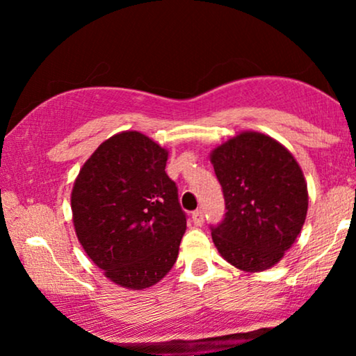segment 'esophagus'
<instances>
[{
    "mask_svg": "<svg viewBox=\"0 0 356 356\" xmlns=\"http://www.w3.org/2000/svg\"><path fill=\"white\" fill-rule=\"evenodd\" d=\"M193 222H194V225H202L204 223V212L201 211V209H197V211H194L193 212Z\"/></svg>",
    "mask_w": 356,
    "mask_h": 356,
    "instance_id": "esophagus-1",
    "label": "esophagus"
}]
</instances>
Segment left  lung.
I'll return each instance as SVG.
<instances>
[{
  "label": "left lung",
  "instance_id": "left-lung-1",
  "mask_svg": "<svg viewBox=\"0 0 356 356\" xmlns=\"http://www.w3.org/2000/svg\"><path fill=\"white\" fill-rule=\"evenodd\" d=\"M225 218L211 227L213 245L236 269L261 272L290 250L308 212L298 162L269 136L245 131L212 150Z\"/></svg>",
  "mask_w": 356,
  "mask_h": 356
}]
</instances>
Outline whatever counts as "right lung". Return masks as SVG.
I'll use <instances>...</instances> for the list:
<instances>
[{
	"label": "right lung",
	"mask_w": 356,
	"mask_h": 356,
	"mask_svg": "<svg viewBox=\"0 0 356 356\" xmlns=\"http://www.w3.org/2000/svg\"><path fill=\"white\" fill-rule=\"evenodd\" d=\"M168 152L138 131L102 143L71 193L72 222L87 256L116 285L144 290L168 274L186 230Z\"/></svg>",
	"instance_id": "obj_1"
}]
</instances>
